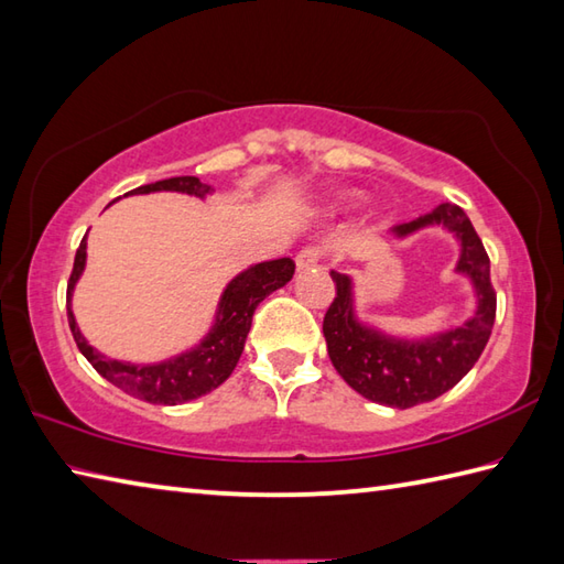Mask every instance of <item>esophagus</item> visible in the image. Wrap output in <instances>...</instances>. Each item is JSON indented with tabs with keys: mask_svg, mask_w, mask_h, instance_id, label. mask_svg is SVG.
<instances>
[{
	"mask_svg": "<svg viewBox=\"0 0 564 564\" xmlns=\"http://www.w3.org/2000/svg\"><path fill=\"white\" fill-rule=\"evenodd\" d=\"M319 261H322V249L319 247H305V249L297 251L295 269L297 271H310V269H315Z\"/></svg>",
	"mask_w": 564,
	"mask_h": 564,
	"instance_id": "34e87169",
	"label": "esophagus"
}]
</instances>
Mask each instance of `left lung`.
Instances as JSON below:
<instances>
[{"label": "left lung", "mask_w": 564, "mask_h": 564, "mask_svg": "<svg viewBox=\"0 0 564 564\" xmlns=\"http://www.w3.org/2000/svg\"><path fill=\"white\" fill-rule=\"evenodd\" d=\"M429 225H443L460 239V259L455 271L465 273L477 293L475 317L458 329L414 341L380 334L356 319L349 275L329 273L337 295L322 322V332L332 364L358 394L394 410L431 402L458 386L485 351L495 327L497 293L489 281V257L470 218L460 206L441 203L422 218L398 225L392 235L406 237Z\"/></svg>", "instance_id": "8db88e82"}]
</instances>
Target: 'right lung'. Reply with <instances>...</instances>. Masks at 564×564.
I'll return each mask as SVG.
<instances>
[{
	"mask_svg": "<svg viewBox=\"0 0 564 564\" xmlns=\"http://www.w3.org/2000/svg\"><path fill=\"white\" fill-rule=\"evenodd\" d=\"M152 191H178V194L203 198L210 194L213 188L208 184H200V178L196 176H172L162 178V182L138 186L130 191V194H152ZM84 261H87V235H84L79 242L75 267H72L67 283V322L72 337L77 341V349L84 354V358H87L99 376L113 382V386L121 388L123 392L133 394V398L152 404H184L223 386V382L230 378L239 356L245 351V341L257 305L269 293L283 289L295 273V263L289 257L261 261L257 267H249L227 283L218 305V315H215V325L206 334V339L194 346L191 351L166 358L162 364L135 366L106 358L82 337L75 315H72L69 297L84 271Z\"/></svg>",
	"mask_w": 564,
	"mask_h": 564,
	"instance_id": "right-lung-1",
	"label": "right lung"
}]
</instances>
